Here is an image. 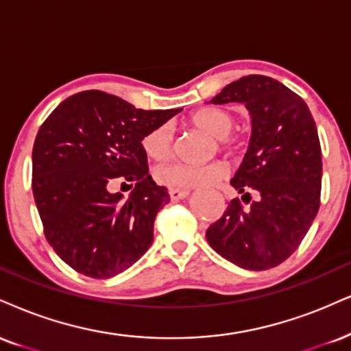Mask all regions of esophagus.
I'll return each mask as SVG.
<instances>
[{
	"mask_svg": "<svg viewBox=\"0 0 351 351\" xmlns=\"http://www.w3.org/2000/svg\"><path fill=\"white\" fill-rule=\"evenodd\" d=\"M168 193H170L171 201H180V199H184V197L188 196L189 189H176V188H171Z\"/></svg>",
	"mask_w": 351,
	"mask_h": 351,
	"instance_id": "34e87169",
	"label": "esophagus"
}]
</instances>
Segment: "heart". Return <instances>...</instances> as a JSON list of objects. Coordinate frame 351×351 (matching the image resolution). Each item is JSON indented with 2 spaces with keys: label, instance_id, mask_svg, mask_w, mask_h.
<instances>
[{
  "label": "heart",
  "instance_id": "heart-1",
  "mask_svg": "<svg viewBox=\"0 0 351 351\" xmlns=\"http://www.w3.org/2000/svg\"><path fill=\"white\" fill-rule=\"evenodd\" d=\"M191 122L196 128L209 132L213 137L221 138L223 145H237L239 138H227V135L234 128V116L226 109L206 108L197 111L191 117ZM173 132L170 124H162L150 129L142 137V149L149 158L167 160L171 154ZM227 175V167L222 162H213L206 165L189 163H170L163 165L155 170V180L160 184L168 188L188 189L202 188L216 183Z\"/></svg>",
  "mask_w": 351,
  "mask_h": 351
}]
</instances>
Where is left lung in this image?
<instances>
[{
    "label": "left lung",
    "instance_id": "1",
    "mask_svg": "<svg viewBox=\"0 0 351 351\" xmlns=\"http://www.w3.org/2000/svg\"><path fill=\"white\" fill-rule=\"evenodd\" d=\"M242 103L252 117L248 150L230 184L239 197L206 232L210 247L240 268L282 263L306 237L320 208L322 150L314 117L301 96L263 75L227 84L209 101Z\"/></svg>",
    "mask_w": 351,
    "mask_h": 351
}]
</instances>
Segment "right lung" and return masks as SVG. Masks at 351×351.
I'll list each match as a JSON object with an SVG mask.
<instances>
[{
    "label": "right lung",
    "instance_id": "obj_1",
    "mask_svg": "<svg viewBox=\"0 0 351 351\" xmlns=\"http://www.w3.org/2000/svg\"><path fill=\"white\" fill-rule=\"evenodd\" d=\"M180 111H143L90 90L62 101L40 125L34 199L50 247L78 273L106 280L149 250L155 216L170 194L149 175L142 137ZM116 178L136 184L128 200L108 193Z\"/></svg>",
    "mask_w": 351,
    "mask_h": 351
}]
</instances>
